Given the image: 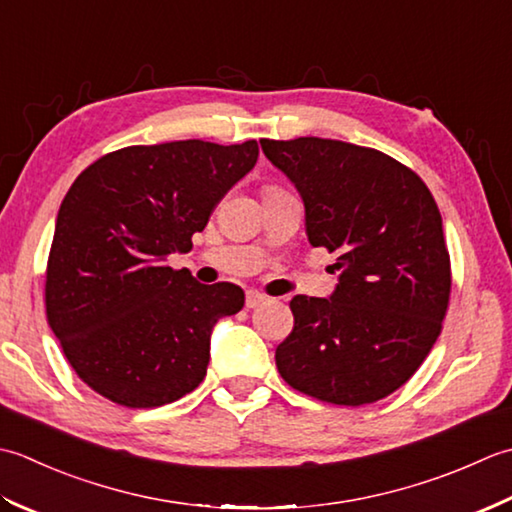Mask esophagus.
I'll return each instance as SVG.
<instances>
[{
  "label": "esophagus",
  "instance_id": "1",
  "mask_svg": "<svg viewBox=\"0 0 512 512\" xmlns=\"http://www.w3.org/2000/svg\"><path fill=\"white\" fill-rule=\"evenodd\" d=\"M263 302H267V296H265V294H260V291H256V289H249V291H247V296H245V307H247V309L260 307V305H263Z\"/></svg>",
  "mask_w": 512,
  "mask_h": 512
}]
</instances>
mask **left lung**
I'll list each match as a JSON object with an SVG mask.
<instances>
[{
    "label": "left lung",
    "mask_w": 512,
    "mask_h": 512,
    "mask_svg": "<svg viewBox=\"0 0 512 512\" xmlns=\"http://www.w3.org/2000/svg\"><path fill=\"white\" fill-rule=\"evenodd\" d=\"M305 203L307 236L336 254L331 298L294 296L276 367L291 389L362 406L420 369L442 331L451 258L429 187L389 154L336 139H263Z\"/></svg>",
    "instance_id": "1"
}]
</instances>
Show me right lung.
<instances>
[{
	"instance_id": "obj_1",
	"label": "right lung",
	"mask_w": 512,
	"mask_h": 512,
	"mask_svg": "<svg viewBox=\"0 0 512 512\" xmlns=\"http://www.w3.org/2000/svg\"><path fill=\"white\" fill-rule=\"evenodd\" d=\"M256 159V141L130 145L72 183L50 245L46 318L92 391L154 409L203 382L216 320L238 314L245 294L232 283H196L168 256L192 247Z\"/></svg>"
}]
</instances>
